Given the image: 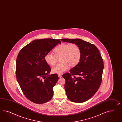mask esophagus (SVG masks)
Masks as SVG:
<instances>
[{"mask_svg": "<svg viewBox=\"0 0 122 122\" xmlns=\"http://www.w3.org/2000/svg\"><path fill=\"white\" fill-rule=\"evenodd\" d=\"M58 76H59V78H61L62 77V75H60V74H59V75H58Z\"/></svg>", "mask_w": 122, "mask_h": 122, "instance_id": "34e87169", "label": "esophagus"}]
</instances>
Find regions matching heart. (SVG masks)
<instances>
[{"label":"heart","instance_id":"obj_1","mask_svg":"<svg viewBox=\"0 0 122 122\" xmlns=\"http://www.w3.org/2000/svg\"><path fill=\"white\" fill-rule=\"evenodd\" d=\"M55 55L48 53L44 59L48 64L54 66L58 59L61 63L53 67V73L62 74L67 71L70 66L74 67L79 63L82 57V51L79 45L75 43H63L59 44L54 50Z\"/></svg>","mask_w":122,"mask_h":122}]
</instances>
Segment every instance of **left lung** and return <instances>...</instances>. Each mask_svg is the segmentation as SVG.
I'll return each mask as SVG.
<instances>
[{"instance_id": "left-lung-1", "label": "left lung", "mask_w": 122, "mask_h": 122, "mask_svg": "<svg viewBox=\"0 0 122 122\" xmlns=\"http://www.w3.org/2000/svg\"><path fill=\"white\" fill-rule=\"evenodd\" d=\"M61 40L76 43L81 49L82 57L79 63L63 77L66 80L64 87L70 100L84 102L96 94L101 85L104 67L103 59L97 47L91 43L79 39Z\"/></svg>"}]
</instances>
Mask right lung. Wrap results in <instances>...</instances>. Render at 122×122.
I'll return each mask as SVG.
<instances>
[{"instance_id": "obj_1", "label": "right lung", "mask_w": 122, "mask_h": 122, "mask_svg": "<svg viewBox=\"0 0 122 122\" xmlns=\"http://www.w3.org/2000/svg\"><path fill=\"white\" fill-rule=\"evenodd\" d=\"M59 43L61 44L59 40H35L23 47L17 57V81L25 96L35 103H44L52 98L53 87L59 77L47 75L51 68L44 57Z\"/></svg>"}]
</instances>
